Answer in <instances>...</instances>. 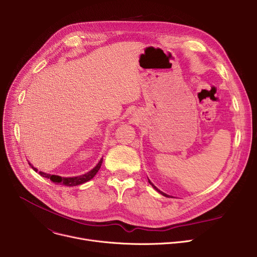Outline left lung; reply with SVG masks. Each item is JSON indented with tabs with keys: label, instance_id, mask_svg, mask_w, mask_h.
Wrapping results in <instances>:
<instances>
[{
	"label": "left lung",
	"instance_id": "left-lung-1",
	"mask_svg": "<svg viewBox=\"0 0 257 257\" xmlns=\"http://www.w3.org/2000/svg\"><path fill=\"white\" fill-rule=\"evenodd\" d=\"M148 180H149V179H148ZM149 183H150V184H151V185H152V186H153V188H154V189H155V190H156V191H157V192H159V193H160V194H162V195H163V196H165V197H169V195H167V194H165V193H164V192H162V191H160V190H159V189H158V188H157V187H156V186H155V185H154V184H153V183H152V182H151V181H150V180H149Z\"/></svg>",
	"mask_w": 257,
	"mask_h": 257
}]
</instances>
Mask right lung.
<instances>
[{
	"mask_svg": "<svg viewBox=\"0 0 257 257\" xmlns=\"http://www.w3.org/2000/svg\"><path fill=\"white\" fill-rule=\"evenodd\" d=\"M102 161H103V158H101L100 161L98 162V164L93 168L91 169L89 173H85L81 176H78V177H70V178H65V177H60V176H56V175H49V174H46V173H43V172H39V175L46 178V179H49L51 182H54L55 184H62V185H65V186H69V187H73V186H77V185H80V184H83L85 182H88L90 180H92L95 175L98 173V170L100 169L101 167V164H102ZM31 165V167L35 170V172L37 173L38 169L34 167L31 163H29Z\"/></svg>",
	"mask_w": 257,
	"mask_h": 257,
	"instance_id": "obj_1",
	"label": "right lung"
}]
</instances>
